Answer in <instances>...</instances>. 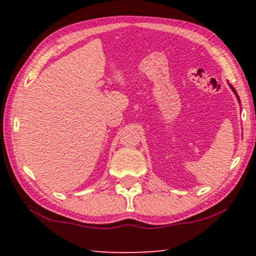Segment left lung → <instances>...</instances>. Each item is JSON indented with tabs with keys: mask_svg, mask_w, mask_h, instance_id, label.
Here are the masks:
<instances>
[{
	"mask_svg": "<svg viewBox=\"0 0 256 256\" xmlns=\"http://www.w3.org/2000/svg\"><path fill=\"white\" fill-rule=\"evenodd\" d=\"M229 84V86H230V89L232 90V92L236 94V97H237V99H238V102H240V97H238V94H237V92L235 90V88H234V86L230 84Z\"/></svg>",
	"mask_w": 256,
	"mask_h": 256,
	"instance_id": "8db88e82",
	"label": "left lung"
}]
</instances>
